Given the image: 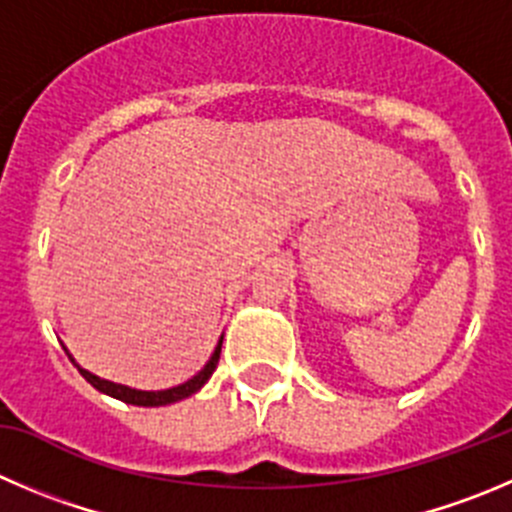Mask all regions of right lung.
I'll use <instances>...</instances> for the list:
<instances>
[{"label": "right lung", "mask_w": 512, "mask_h": 512, "mask_svg": "<svg viewBox=\"0 0 512 512\" xmlns=\"http://www.w3.org/2000/svg\"><path fill=\"white\" fill-rule=\"evenodd\" d=\"M221 344H223V339L218 342L216 352H213V357L208 359L206 367H203L196 377L188 379L186 384H178V387H173V389H163V392H140V389H130V387H125V384H115V382H107V379L95 377V374L85 372V369H80V374L95 389H100V392L120 399V402H128V405H138V407L170 405V402H178V399H186V397H191V394H196L198 389H201L203 384L211 379L213 369H216V364H218V357H221Z\"/></svg>", "instance_id": "obj_1"}]
</instances>
